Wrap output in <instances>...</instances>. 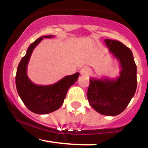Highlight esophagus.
<instances>
[{"instance_id":"34e87169","label":"esophagus","mask_w":148,"mask_h":148,"mask_svg":"<svg viewBox=\"0 0 148 148\" xmlns=\"http://www.w3.org/2000/svg\"><path fill=\"white\" fill-rule=\"evenodd\" d=\"M80 74L83 75H88L91 73V69L89 67H84V68H83L80 70Z\"/></svg>"}]
</instances>
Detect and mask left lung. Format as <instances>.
<instances>
[{"mask_svg": "<svg viewBox=\"0 0 148 148\" xmlns=\"http://www.w3.org/2000/svg\"><path fill=\"white\" fill-rule=\"evenodd\" d=\"M109 51L119 62L121 69L116 78L91 77L87 97L99 113L115 116L128 106L137 88V66L132 51L118 40H105Z\"/></svg>", "mask_w": 148, "mask_h": 148, "instance_id": "8db88e82", "label": "left lung"}]
</instances>
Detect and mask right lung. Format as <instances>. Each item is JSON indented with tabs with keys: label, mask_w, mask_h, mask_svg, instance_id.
Instances as JSON below:
<instances>
[{
	"label": "right lung",
	"mask_w": 148,
	"mask_h": 148,
	"mask_svg": "<svg viewBox=\"0 0 148 148\" xmlns=\"http://www.w3.org/2000/svg\"><path fill=\"white\" fill-rule=\"evenodd\" d=\"M46 36L39 38L30 44L25 56L21 59L16 75L17 92L27 108L36 114L45 115L60 108L63 105L67 92L71 85L77 81L79 73L65 76L53 85H39L33 83L27 75V67L34 48L44 38H53Z\"/></svg>",
	"instance_id": "obj_1"
}]
</instances>
